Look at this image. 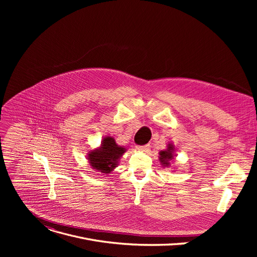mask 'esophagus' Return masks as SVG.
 <instances>
[{
  "instance_id": "34e87169",
  "label": "esophagus",
  "mask_w": 257,
  "mask_h": 257,
  "mask_svg": "<svg viewBox=\"0 0 257 257\" xmlns=\"http://www.w3.org/2000/svg\"><path fill=\"white\" fill-rule=\"evenodd\" d=\"M136 150L138 152H148L150 150V145L145 144V145H138L136 146Z\"/></svg>"
}]
</instances>
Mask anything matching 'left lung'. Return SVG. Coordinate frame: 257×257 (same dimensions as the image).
I'll return each instance as SVG.
<instances>
[{"instance_id": "left-lung-1", "label": "left lung", "mask_w": 257, "mask_h": 257, "mask_svg": "<svg viewBox=\"0 0 257 257\" xmlns=\"http://www.w3.org/2000/svg\"><path fill=\"white\" fill-rule=\"evenodd\" d=\"M176 157V149L173 143H168L167 145V150L161 151L159 153V160L161 162V165L165 167H170L171 164L170 162L174 160Z\"/></svg>"}]
</instances>
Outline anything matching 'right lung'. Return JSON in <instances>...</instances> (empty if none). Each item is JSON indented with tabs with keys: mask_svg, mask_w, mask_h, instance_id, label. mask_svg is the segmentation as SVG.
<instances>
[{
	"mask_svg": "<svg viewBox=\"0 0 257 257\" xmlns=\"http://www.w3.org/2000/svg\"><path fill=\"white\" fill-rule=\"evenodd\" d=\"M126 149L118 145L112 136H105L100 143V146L87 154L89 166L97 172L104 175L112 173L118 166L119 161Z\"/></svg>",
	"mask_w": 257,
	"mask_h": 257,
	"instance_id": "1",
	"label": "right lung"
}]
</instances>
